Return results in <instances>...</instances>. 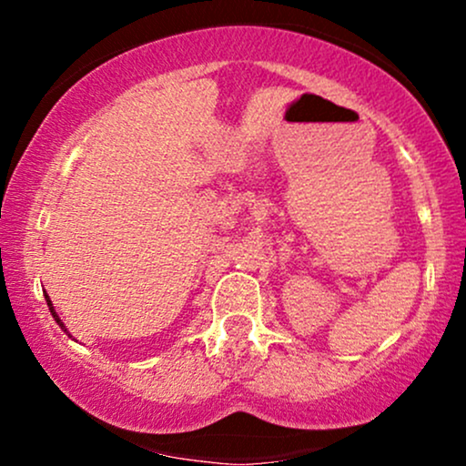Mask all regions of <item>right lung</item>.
I'll return each mask as SVG.
<instances>
[{
    "label": "right lung",
    "instance_id": "add662e5",
    "mask_svg": "<svg viewBox=\"0 0 466 466\" xmlns=\"http://www.w3.org/2000/svg\"><path fill=\"white\" fill-rule=\"evenodd\" d=\"M46 302H47V307H50V313H52V318H55V319H56V324H58V326H61V329H63V330H66V333H67L66 324H63V322H61V318H58V315H56V311H55V307H52V302H50V296H47V293H46ZM67 335H69V333H67Z\"/></svg>",
    "mask_w": 466,
    "mask_h": 466
}]
</instances>
